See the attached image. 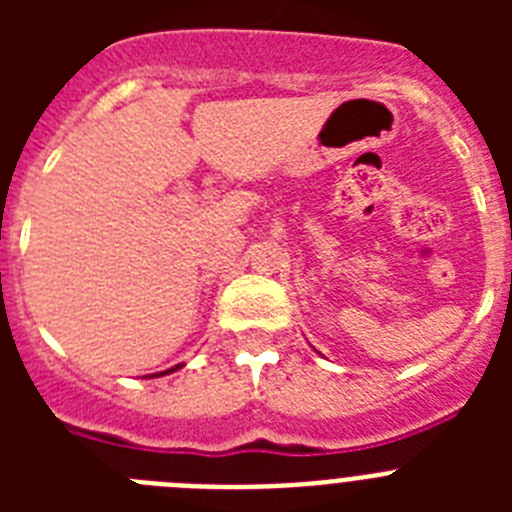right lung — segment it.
Here are the masks:
<instances>
[{"instance_id":"add662e5","label":"right lung","mask_w":512,"mask_h":512,"mask_svg":"<svg viewBox=\"0 0 512 512\" xmlns=\"http://www.w3.org/2000/svg\"><path fill=\"white\" fill-rule=\"evenodd\" d=\"M182 366V364H179ZM179 366H174V369H169V372H176V369H179ZM169 372H161V374H169ZM153 377H158V374H153Z\"/></svg>"}]
</instances>
